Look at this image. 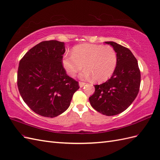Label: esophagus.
Masks as SVG:
<instances>
[{
  "label": "esophagus",
  "mask_w": 160,
  "mask_h": 160,
  "mask_svg": "<svg viewBox=\"0 0 160 160\" xmlns=\"http://www.w3.org/2000/svg\"><path fill=\"white\" fill-rule=\"evenodd\" d=\"M85 84H86V83H84V82H79V87H80V88H83Z\"/></svg>",
  "instance_id": "obj_1"
}]
</instances>
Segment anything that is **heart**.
I'll return each instance as SVG.
<instances>
[{
    "label": "heart",
    "mask_w": 160,
    "mask_h": 160,
    "mask_svg": "<svg viewBox=\"0 0 160 160\" xmlns=\"http://www.w3.org/2000/svg\"><path fill=\"white\" fill-rule=\"evenodd\" d=\"M72 56L65 55L62 65L69 76L75 77L82 67L81 79H89L101 82L113 74L117 65V54L110 45L84 43L74 47Z\"/></svg>",
    "instance_id": "b5f03b06"
}]
</instances>
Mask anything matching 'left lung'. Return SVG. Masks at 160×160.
<instances>
[{"label": "left lung", "instance_id": "8db88e82", "mask_svg": "<svg viewBox=\"0 0 160 160\" xmlns=\"http://www.w3.org/2000/svg\"><path fill=\"white\" fill-rule=\"evenodd\" d=\"M117 53V65L111 77L105 83L94 85L89 98L92 107L107 116L122 112L136 98L141 85L138 62L131 51L113 41H107Z\"/></svg>", "mask_w": 160, "mask_h": 160}]
</instances>
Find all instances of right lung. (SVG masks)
<instances>
[{
	"label": "right lung",
	"mask_w": 160,
	"mask_h": 160,
	"mask_svg": "<svg viewBox=\"0 0 160 160\" xmlns=\"http://www.w3.org/2000/svg\"><path fill=\"white\" fill-rule=\"evenodd\" d=\"M64 52V42L42 41L30 49L19 62V93L38 115L53 118L62 114L79 88L77 81L68 77L62 67Z\"/></svg>",
	"instance_id": "obj_1"
}]
</instances>
